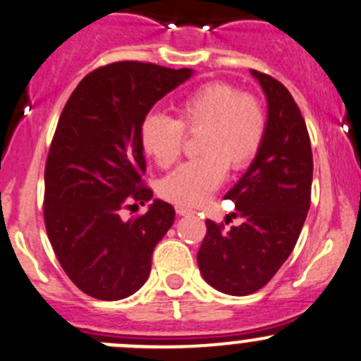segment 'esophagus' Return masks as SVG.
<instances>
[{
    "instance_id": "obj_1",
    "label": "esophagus",
    "mask_w": 361,
    "mask_h": 361,
    "mask_svg": "<svg viewBox=\"0 0 361 361\" xmlns=\"http://www.w3.org/2000/svg\"><path fill=\"white\" fill-rule=\"evenodd\" d=\"M175 211H177V214L178 216H186V214H193V209H188V207H184V205H177V207H175Z\"/></svg>"
}]
</instances>
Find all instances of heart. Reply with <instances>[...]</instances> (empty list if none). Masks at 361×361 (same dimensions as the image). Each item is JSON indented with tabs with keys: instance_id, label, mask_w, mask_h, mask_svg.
Returning a JSON list of instances; mask_svg holds the SVG:
<instances>
[{
	"instance_id": "1",
	"label": "heart",
	"mask_w": 361,
	"mask_h": 361,
	"mask_svg": "<svg viewBox=\"0 0 361 361\" xmlns=\"http://www.w3.org/2000/svg\"><path fill=\"white\" fill-rule=\"evenodd\" d=\"M177 120L152 113L142 123L143 150L168 168L180 157L184 131L198 135L200 157L188 161L161 180L159 195L177 205L195 207L214 193L226 168L239 171L255 159L264 135L266 113L250 94L228 83H209L178 102Z\"/></svg>"
}]
</instances>
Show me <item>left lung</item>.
<instances>
[{"instance_id":"left-lung-1","label":"left lung","mask_w":361,"mask_h":361,"mask_svg":"<svg viewBox=\"0 0 361 361\" xmlns=\"http://www.w3.org/2000/svg\"><path fill=\"white\" fill-rule=\"evenodd\" d=\"M252 74L266 94L267 122L255 159L225 195L241 223L226 228L207 219L197 255L204 280L230 296L262 289L289 259L310 209L314 173L307 123L290 92L271 75Z\"/></svg>"}]
</instances>
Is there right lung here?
<instances>
[{
  "label": "right lung",
  "instance_id": "1",
  "mask_svg": "<svg viewBox=\"0 0 361 361\" xmlns=\"http://www.w3.org/2000/svg\"><path fill=\"white\" fill-rule=\"evenodd\" d=\"M191 75V68L115 61L85 75L61 111L44 173V221L60 266L95 300L135 294L173 223L163 200L129 221L122 211L152 198L142 180L147 113Z\"/></svg>",
  "mask_w": 361,
  "mask_h": 361
}]
</instances>
